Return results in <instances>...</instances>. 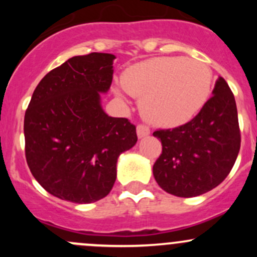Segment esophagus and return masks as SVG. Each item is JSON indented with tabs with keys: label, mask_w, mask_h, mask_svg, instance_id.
Returning <instances> with one entry per match:
<instances>
[{
	"label": "esophagus",
	"mask_w": 257,
	"mask_h": 257,
	"mask_svg": "<svg viewBox=\"0 0 257 257\" xmlns=\"http://www.w3.org/2000/svg\"><path fill=\"white\" fill-rule=\"evenodd\" d=\"M137 134H138V138H144V137L149 136L150 129L147 125H144V124H139L137 126Z\"/></svg>",
	"instance_id": "34e87169"
}]
</instances>
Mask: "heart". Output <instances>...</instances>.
I'll return each mask as SVG.
<instances>
[{"instance_id":"obj_1","label":"heart","mask_w":257,"mask_h":257,"mask_svg":"<svg viewBox=\"0 0 257 257\" xmlns=\"http://www.w3.org/2000/svg\"><path fill=\"white\" fill-rule=\"evenodd\" d=\"M121 84L142 99L147 120L170 128L189 121L203 108L211 88V71L196 59L158 57L126 69Z\"/></svg>"}]
</instances>
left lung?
<instances>
[{
	"label": "left lung",
	"mask_w": 257,
	"mask_h": 257,
	"mask_svg": "<svg viewBox=\"0 0 257 257\" xmlns=\"http://www.w3.org/2000/svg\"><path fill=\"white\" fill-rule=\"evenodd\" d=\"M153 136L163 145L153 165L163 190L193 198L216 188L234 167L241 143L236 102L226 80L217 78L212 97L190 121Z\"/></svg>",
	"instance_id": "8db88e82"
}]
</instances>
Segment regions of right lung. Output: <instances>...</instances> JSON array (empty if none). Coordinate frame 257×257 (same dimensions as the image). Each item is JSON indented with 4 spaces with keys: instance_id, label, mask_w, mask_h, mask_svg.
<instances>
[{
    "instance_id": "add662e5",
    "label": "right lung",
    "mask_w": 257,
    "mask_h": 257,
    "mask_svg": "<svg viewBox=\"0 0 257 257\" xmlns=\"http://www.w3.org/2000/svg\"><path fill=\"white\" fill-rule=\"evenodd\" d=\"M110 53L76 56L43 77L25 114L26 160L45 190L89 204L112 190L119 155L136 145V125L103 110L113 79Z\"/></svg>"
}]
</instances>
